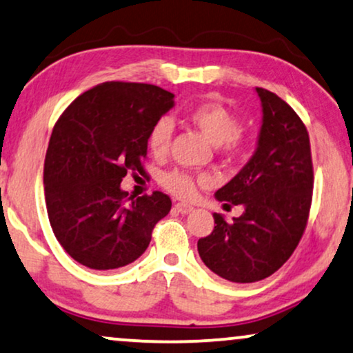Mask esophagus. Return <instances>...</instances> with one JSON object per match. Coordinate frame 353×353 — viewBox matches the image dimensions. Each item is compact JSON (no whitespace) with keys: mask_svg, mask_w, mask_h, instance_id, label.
<instances>
[{"mask_svg":"<svg viewBox=\"0 0 353 353\" xmlns=\"http://www.w3.org/2000/svg\"><path fill=\"white\" fill-rule=\"evenodd\" d=\"M174 211H177L179 214H190L193 211V208L190 205H183V203H177L174 205Z\"/></svg>","mask_w":353,"mask_h":353,"instance_id":"obj_1","label":"esophagus"}]
</instances>
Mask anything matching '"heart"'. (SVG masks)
Segmentation results:
<instances>
[{
    "mask_svg": "<svg viewBox=\"0 0 353 353\" xmlns=\"http://www.w3.org/2000/svg\"><path fill=\"white\" fill-rule=\"evenodd\" d=\"M188 123L200 129L214 145H221L225 152L236 150L240 143V121L227 107L219 102H200L185 113ZM174 126L168 118H160L148 132V148L152 155L163 158L170 152ZM163 187L179 198H190L195 193V181L185 171H171L161 179Z\"/></svg>",
    "mask_w": 353,
    "mask_h": 353,
    "instance_id": "heart-1",
    "label": "heart"
}]
</instances>
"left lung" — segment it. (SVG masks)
<instances>
[{
  "label": "left lung",
  "instance_id": "1",
  "mask_svg": "<svg viewBox=\"0 0 353 353\" xmlns=\"http://www.w3.org/2000/svg\"><path fill=\"white\" fill-rule=\"evenodd\" d=\"M256 92L262 107L256 150L216 192L217 200L245 211L233 222L214 212V230L198 240L208 269L233 283L264 280L290 259L305 230L314 190L305 125L276 94L262 88Z\"/></svg>",
  "mask_w": 353,
  "mask_h": 353
}]
</instances>
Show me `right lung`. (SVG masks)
Returning a JSON list of instances; mask_svg holds the SVG:
<instances>
[{"label": "right lung", "mask_w": 353, "mask_h": 353, "mask_svg": "<svg viewBox=\"0 0 353 353\" xmlns=\"http://www.w3.org/2000/svg\"><path fill=\"white\" fill-rule=\"evenodd\" d=\"M174 94L143 83L108 81L78 96L52 129L44 196L57 241L94 270H113L143 254L152 230L171 211L161 192L128 196V172L143 174L152 126Z\"/></svg>", "instance_id": "obj_1"}]
</instances>
